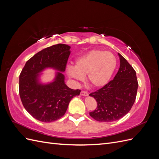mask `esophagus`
<instances>
[{"label":"esophagus","instance_id":"esophagus-1","mask_svg":"<svg viewBox=\"0 0 159 159\" xmlns=\"http://www.w3.org/2000/svg\"><path fill=\"white\" fill-rule=\"evenodd\" d=\"M80 94H81V95H82V96H88V93L85 92V91H81Z\"/></svg>","mask_w":159,"mask_h":159}]
</instances>
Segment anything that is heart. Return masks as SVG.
Returning <instances> with one entry per match:
<instances>
[{"instance_id": "heart-1", "label": "heart", "mask_w": 159, "mask_h": 159, "mask_svg": "<svg viewBox=\"0 0 159 159\" xmlns=\"http://www.w3.org/2000/svg\"><path fill=\"white\" fill-rule=\"evenodd\" d=\"M117 66L116 57L110 52L91 50L75 61L74 67L69 66L67 74L75 81L86 80L91 87L102 88L106 85L113 75Z\"/></svg>"}]
</instances>
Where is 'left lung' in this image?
I'll return each instance as SVG.
<instances>
[{
  "label": "left lung",
  "mask_w": 159,
  "mask_h": 159,
  "mask_svg": "<svg viewBox=\"0 0 159 159\" xmlns=\"http://www.w3.org/2000/svg\"><path fill=\"white\" fill-rule=\"evenodd\" d=\"M119 71L113 80L100 89L89 94L97 102L98 107L90 116L99 122H112L124 117L136 99L138 81L136 72L129 62L118 53Z\"/></svg>",
  "instance_id": "1"
}]
</instances>
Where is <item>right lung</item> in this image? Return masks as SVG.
<instances>
[{
	"instance_id": "1",
	"label": "right lung",
	"mask_w": 159,
	"mask_h": 159,
	"mask_svg": "<svg viewBox=\"0 0 159 159\" xmlns=\"http://www.w3.org/2000/svg\"><path fill=\"white\" fill-rule=\"evenodd\" d=\"M70 46L58 44L40 51L26 61L19 76V94L25 109L38 121L49 123L64 116L69 103L80 90L65 84ZM52 68L57 71L50 83H43L42 71Z\"/></svg>"
}]
</instances>
